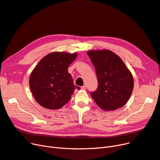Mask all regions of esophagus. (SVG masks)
<instances>
[{"mask_svg":"<svg viewBox=\"0 0 160 160\" xmlns=\"http://www.w3.org/2000/svg\"><path fill=\"white\" fill-rule=\"evenodd\" d=\"M81 89H82V90H86V86L85 85H84L83 86H82V87H81Z\"/></svg>","mask_w":160,"mask_h":160,"instance_id":"esophagus-1","label":"esophagus"}]
</instances>
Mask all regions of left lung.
Instances as JSON below:
<instances>
[{
	"mask_svg": "<svg viewBox=\"0 0 160 160\" xmlns=\"http://www.w3.org/2000/svg\"><path fill=\"white\" fill-rule=\"evenodd\" d=\"M88 55L96 69L98 87L91 96L99 107L113 111L125 105L134 88L133 77L122 59L109 50L90 51Z\"/></svg>",
	"mask_w": 160,
	"mask_h": 160,
	"instance_id": "8db88e82",
	"label": "left lung"
}]
</instances>
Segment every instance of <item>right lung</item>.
Segmentation results:
<instances>
[{
	"mask_svg": "<svg viewBox=\"0 0 160 160\" xmlns=\"http://www.w3.org/2000/svg\"><path fill=\"white\" fill-rule=\"evenodd\" d=\"M76 57V52H52L45 56L33 70L29 88L42 107L58 109L70 99L75 86L68 68Z\"/></svg>",
	"mask_w": 160,
	"mask_h": 160,
	"instance_id": "obj_1",
	"label": "right lung"
}]
</instances>
